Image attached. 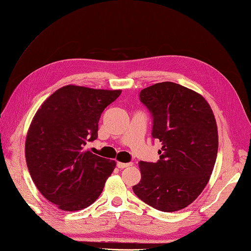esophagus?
Listing matches in <instances>:
<instances>
[{
	"instance_id": "esophagus-1",
	"label": "esophagus",
	"mask_w": 251,
	"mask_h": 251,
	"mask_svg": "<svg viewBox=\"0 0 251 251\" xmlns=\"http://www.w3.org/2000/svg\"><path fill=\"white\" fill-rule=\"evenodd\" d=\"M117 168L118 169H126V168H127V166H131L132 165V163L130 162V163H123V162H117Z\"/></svg>"
}]
</instances>
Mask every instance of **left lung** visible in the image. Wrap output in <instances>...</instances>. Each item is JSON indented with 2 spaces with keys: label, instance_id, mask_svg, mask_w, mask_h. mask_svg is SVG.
<instances>
[{
  "label": "left lung",
  "instance_id": "left-lung-1",
  "mask_svg": "<svg viewBox=\"0 0 251 251\" xmlns=\"http://www.w3.org/2000/svg\"><path fill=\"white\" fill-rule=\"evenodd\" d=\"M140 101L153 117L151 137L162 143L157 162H139L135 195L158 210L188 206L206 186L218 153L215 115L204 97L172 81L141 90Z\"/></svg>",
  "mask_w": 251,
  "mask_h": 251
}]
</instances>
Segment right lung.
I'll return each mask as SVG.
<instances>
[{
	"instance_id": "right-lung-1",
	"label": "right lung",
	"mask_w": 251,
	"mask_h": 251,
	"mask_svg": "<svg viewBox=\"0 0 251 251\" xmlns=\"http://www.w3.org/2000/svg\"><path fill=\"white\" fill-rule=\"evenodd\" d=\"M120 90L65 86L37 110L28 130L25 156L41 194L66 211L90 206L101 194L116 162L83 148L97 138L103 110Z\"/></svg>"
}]
</instances>
